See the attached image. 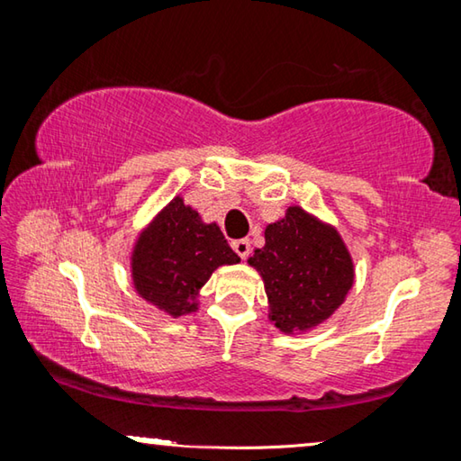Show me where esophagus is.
I'll use <instances>...</instances> for the list:
<instances>
[{
	"label": "esophagus",
	"mask_w": 461,
	"mask_h": 461,
	"mask_svg": "<svg viewBox=\"0 0 461 461\" xmlns=\"http://www.w3.org/2000/svg\"><path fill=\"white\" fill-rule=\"evenodd\" d=\"M231 248H233V252H236L241 260H246L248 256H249V240L248 238H241V240H236V241H231Z\"/></svg>",
	"instance_id": "esophagus-1"
}]
</instances>
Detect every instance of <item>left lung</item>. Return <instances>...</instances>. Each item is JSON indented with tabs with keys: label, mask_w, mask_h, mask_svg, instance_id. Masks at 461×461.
<instances>
[{
	"label": "left lung",
	"mask_w": 461,
	"mask_h": 461,
	"mask_svg": "<svg viewBox=\"0 0 461 461\" xmlns=\"http://www.w3.org/2000/svg\"><path fill=\"white\" fill-rule=\"evenodd\" d=\"M267 244L248 262L260 272L270 319L296 333L325 321L354 285V264L339 233L301 207L264 231Z\"/></svg>",
	"instance_id": "obj_1"
}]
</instances>
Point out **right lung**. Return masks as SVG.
Listing matches in <instances>:
<instances>
[{
    "instance_id": "right-lung-1",
    "label": "right lung",
    "mask_w": 461,
    "mask_h": 461,
    "mask_svg": "<svg viewBox=\"0 0 461 461\" xmlns=\"http://www.w3.org/2000/svg\"><path fill=\"white\" fill-rule=\"evenodd\" d=\"M240 262L217 223L175 197L138 238L131 276L138 294L165 313L181 317L197 309L194 296L221 264Z\"/></svg>"
}]
</instances>
